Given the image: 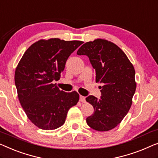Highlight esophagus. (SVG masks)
Here are the masks:
<instances>
[{
	"label": "esophagus",
	"instance_id": "34e87169",
	"mask_svg": "<svg viewBox=\"0 0 158 158\" xmlns=\"http://www.w3.org/2000/svg\"><path fill=\"white\" fill-rule=\"evenodd\" d=\"M80 101L82 102H85V97L83 95H80Z\"/></svg>",
	"mask_w": 158,
	"mask_h": 158
}]
</instances>
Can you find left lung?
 I'll return each mask as SVG.
<instances>
[{"label":"left lung","mask_w":158,"mask_h":158,"mask_svg":"<svg viewBox=\"0 0 158 158\" xmlns=\"http://www.w3.org/2000/svg\"><path fill=\"white\" fill-rule=\"evenodd\" d=\"M77 54L89 58L95 70V81L102 83L101 99L88 96L86 101L94 107L87 124L97 131H108L120 124L132 106L136 90L134 67L117 45L105 39L87 42Z\"/></svg>","instance_id":"1"}]
</instances>
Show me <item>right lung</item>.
Instances as JSON below:
<instances>
[{
  "label": "right lung",
  "instance_id": "obj_1",
  "mask_svg": "<svg viewBox=\"0 0 158 158\" xmlns=\"http://www.w3.org/2000/svg\"><path fill=\"white\" fill-rule=\"evenodd\" d=\"M83 41L41 39L32 44L18 63L15 84L20 105L35 126L49 130L64 124L70 107L79 100L76 91L66 93L54 84L70 54Z\"/></svg>",
  "mask_w": 158,
  "mask_h": 158
}]
</instances>
